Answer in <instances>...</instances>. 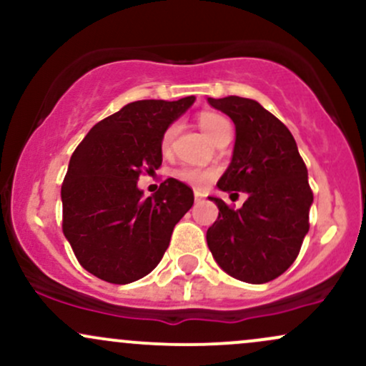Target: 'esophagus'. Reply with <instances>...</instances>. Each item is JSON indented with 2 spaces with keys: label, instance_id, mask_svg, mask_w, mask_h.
Returning a JSON list of instances; mask_svg holds the SVG:
<instances>
[{
  "label": "esophagus",
  "instance_id": "1",
  "mask_svg": "<svg viewBox=\"0 0 366 366\" xmlns=\"http://www.w3.org/2000/svg\"><path fill=\"white\" fill-rule=\"evenodd\" d=\"M194 199H196V203H199L201 199H203V194H201V192H194Z\"/></svg>",
  "mask_w": 366,
  "mask_h": 366
}]
</instances>
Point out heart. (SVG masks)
I'll list each match as a JSON object with an SVG mask.
<instances>
[{"mask_svg":"<svg viewBox=\"0 0 366 366\" xmlns=\"http://www.w3.org/2000/svg\"><path fill=\"white\" fill-rule=\"evenodd\" d=\"M199 125L201 129L204 130V134L215 142L218 137L224 136V134H230V122L225 119L224 115L215 112H203L199 115ZM175 134H177V124H172L169 129L163 132L162 136V149L163 151H169L172 146V141H174ZM179 179L184 180V182L191 184L194 187H204L208 186L209 182L213 180V172L207 170V169H191V167H186V169H180L177 172Z\"/></svg>","mask_w":366,"mask_h":366,"instance_id":"1","label":"heart"}]
</instances>
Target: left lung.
Instances as JSON below:
<instances>
[{"label":"left lung","mask_w":366,"mask_h":366,"mask_svg":"<svg viewBox=\"0 0 366 366\" xmlns=\"http://www.w3.org/2000/svg\"><path fill=\"white\" fill-rule=\"evenodd\" d=\"M208 103L236 125L232 162L217 186L247 194L239 209L209 196L218 218L207 232L208 247L234 279L270 282L294 263L308 234V170L289 129L258 102L227 96Z\"/></svg>","instance_id":"left-lung-1"}]
</instances>
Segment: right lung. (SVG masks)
Here are the masks:
<instances>
[{"label":"right lung","instance_id":"1","mask_svg":"<svg viewBox=\"0 0 366 366\" xmlns=\"http://www.w3.org/2000/svg\"><path fill=\"white\" fill-rule=\"evenodd\" d=\"M142 99L98 122L70 158L61 186L63 234L79 263L110 284L148 275L194 203L177 179L142 197L137 180L162 165V136L194 103Z\"/></svg>","mask_w":366,"mask_h":366}]
</instances>
